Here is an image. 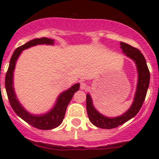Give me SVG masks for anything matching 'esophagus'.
<instances>
[{"label":"esophagus","instance_id":"esophagus-1","mask_svg":"<svg viewBox=\"0 0 159 159\" xmlns=\"http://www.w3.org/2000/svg\"><path fill=\"white\" fill-rule=\"evenodd\" d=\"M81 89H88V84L85 82H81V86H80Z\"/></svg>","mask_w":159,"mask_h":159}]
</instances>
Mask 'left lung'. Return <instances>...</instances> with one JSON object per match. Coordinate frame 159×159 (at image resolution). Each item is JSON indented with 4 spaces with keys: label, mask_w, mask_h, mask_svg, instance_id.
Masks as SVG:
<instances>
[{
    "label": "left lung",
    "mask_w": 159,
    "mask_h": 159,
    "mask_svg": "<svg viewBox=\"0 0 159 159\" xmlns=\"http://www.w3.org/2000/svg\"><path fill=\"white\" fill-rule=\"evenodd\" d=\"M120 47L122 49L123 53L125 54L128 57L132 59L136 64L139 73V80H138L137 89H136L135 96H134V102L129 108L121 116L116 118H108L102 114L99 113L94 108L92 104V100L90 94H88L86 96V108H87L88 115L90 121L96 127L100 129H111L118 126L121 125L126 121L135 116L142 108L143 102L145 99L147 91H148L149 81H150V72L147 66L146 61L143 54L141 53L138 48L132 47L126 43L121 42Z\"/></svg>",
    "instance_id": "obj_1"
}]
</instances>
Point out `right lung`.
Instances as JSON below:
<instances>
[{
	"label": "right lung",
	"mask_w": 159,
	"mask_h": 159,
	"mask_svg": "<svg viewBox=\"0 0 159 159\" xmlns=\"http://www.w3.org/2000/svg\"><path fill=\"white\" fill-rule=\"evenodd\" d=\"M43 44H54V40L49 39L48 38H36V39L28 41L22 46H20L14 51L11 58L10 65H9L7 74H6L5 89L11 108L20 118H21L24 121H25L27 123L36 129L50 130L55 129L61 124L64 117H65L67 107H68L70 101L73 98L74 94L79 89L80 84H74L69 89L61 93L57 98V102L54 108L45 115H33L28 113L26 110H25V108L21 106V105L19 103L18 100L17 99L16 94L14 93V87H13V72L15 68V63L22 51L28 48L31 46Z\"/></svg>",
	"instance_id": "right-lung-1"
}]
</instances>
